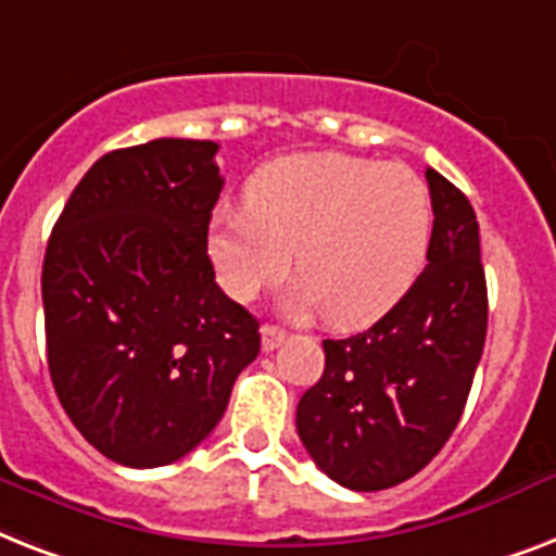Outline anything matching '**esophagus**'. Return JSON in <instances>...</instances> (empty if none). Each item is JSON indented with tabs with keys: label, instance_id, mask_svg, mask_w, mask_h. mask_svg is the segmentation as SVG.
<instances>
[{
	"label": "esophagus",
	"instance_id": "34e87169",
	"mask_svg": "<svg viewBox=\"0 0 556 556\" xmlns=\"http://www.w3.org/2000/svg\"><path fill=\"white\" fill-rule=\"evenodd\" d=\"M287 341V332L278 330V327H273V324H264L261 327V348H264V353H273V350H278Z\"/></svg>",
	"mask_w": 556,
	"mask_h": 556
}]
</instances>
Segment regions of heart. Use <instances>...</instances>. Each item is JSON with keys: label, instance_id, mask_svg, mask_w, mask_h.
<instances>
[{"label": "heart", "instance_id": "heart-1", "mask_svg": "<svg viewBox=\"0 0 556 556\" xmlns=\"http://www.w3.org/2000/svg\"><path fill=\"white\" fill-rule=\"evenodd\" d=\"M433 201L413 168L339 152L269 160L247 203L212 212L208 261L232 299L252 301L290 273V309L339 330L379 321L425 269Z\"/></svg>", "mask_w": 556, "mask_h": 556}]
</instances>
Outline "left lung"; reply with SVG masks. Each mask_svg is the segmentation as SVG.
Returning <instances> with one entry per match:
<instances>
[{
  "mask_svg": "<svg viewBox=\"0 0 556 556\" xmlns=\"http://www.w3.org/2000/svg\"><path fill=\"white\" fill-rule=\"evenodd\" d=\"M428 266L370 330L324 341V372L295 428L313 462L350 491H384L442 451L482 358L488 287L468 198L437 168Z\"/></svg>",
  "mask_w": 556,
  "mask_h": 556,
  "instance_id": "8db88e82",
  "label": "left lung"
}]
</instances>
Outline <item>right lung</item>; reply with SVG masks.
I'll use <instances>...</instances> for the list:
<instances>
[{"label":"right lung","mask_w":556,"mask_h":556,"mask_svg":"<svg viewBox=\"0 0 556 556\" xmlns=\"http://www.w3.org/2000/svg\"><path fill=\"white\" fill-rule=\"evenodd\" d=\"M215 154L177 137L102 154L48 238L53 390L88 445L128 468L201 445L261 350L257 318L217 287L206 252Z\"/></svg>","instance_id":"1"}]
</instances>
